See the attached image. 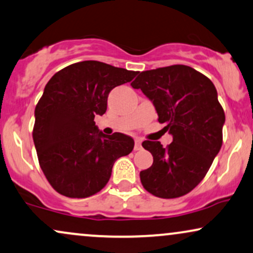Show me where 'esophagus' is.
<instances>
[{"label": "esophagus", "instance_id": "esophagus-1", "mask_svg": "<svg viewBox=\"0 0 253 253\" xmlns=\"http://www.w3.org/2000/svg\"><path fill=\"white\" fill-rule=\"evenodd\" d=\"M142 149V139L141 138H135V150H141Z\"/></svg>", "mask_w": 253, "mask_h": 253}]
</instances>
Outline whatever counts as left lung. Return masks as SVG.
<instances>
[{
    "instance_id": "obj_1",
    "label": "left lung",
    "mask_w": 253,
    "mask_h": 253,
    "mask_svg": "<svg viewBox=\"0 0 253 253\" xmlns=\"http://www.w3.org/2000/svg\"><path fill=\"white\" fill-rule=\"evenodd\" d=\"M131 85L152 102L173 138L167 148L142 143L154 157L139 173L142 185L160 198L186 195L204 178L223 144L225 114L213 83L191 67L174 64L138 73Z\"/></svg>"
}]
</instances>
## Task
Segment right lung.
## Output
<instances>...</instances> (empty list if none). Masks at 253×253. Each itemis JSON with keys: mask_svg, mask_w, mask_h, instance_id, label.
Segmentation results:
<instances>
[{"mask_svg": "<svg viewBox=\"0 0 253 253\" xmlns=\"http://www.w3.org/2000/svg\"><path fill=\"white\" fill-rule=\"evenodd\" d=\"M137 74L83 61L46 83L35 108L33 139L41 169L58 193L70 198L95 195L107 185L116 160L132 151L131 137L104 135L93 118L107 111L109 92Z\"/></svg>", "mask_w": 253, "mask_h": 253, "instance_id": "right-lung-1", "label": "right lung"}]
</instances>
